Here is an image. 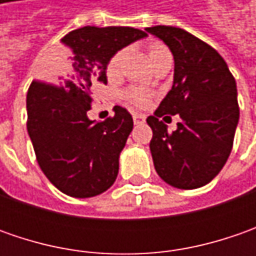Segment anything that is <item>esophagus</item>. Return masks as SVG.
<instances>
[{
	"mask_svg": "<svg viewBox=\"0 0 256 256\" xmlns=\"http://www.w3.org/2000/svg\"><path fill=\"white\" fill-rule=\"evenodd\" d=\"M132 118L135 125H141V124L145 122V120H146V116H145L144 114H134Z\"/></svg>",
	"mask_w": 256,
	"mask_h": 256,
	"instance_id": "esophagus-1",
	"label": "esophagus"
}]
</instances>
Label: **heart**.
Returning <instances> with one entry per match:
<instances>
[{
  "label": "heart",
  "mask_w": 256,
  "mask_h": 256,
  "mask_svg": "<svg viewBox=\"0 0 256 256\" xmlns=\"http://www.w3.org/2000/svg\"><path fill=\"white\" fill-rule=\"evenodd\" d=\"M162 52H168V50L161 44H154L150 48V60H152L154 56L162 54ZM124 64V51H118L111 56V60L106 64V75L108 78H116L118 75L121 74L122 71ZM125 100L130 104H132L135 106H145L146 104L150 102L151 95L150 92H146L142 88H130L126 90L124 94Z\"/></svg>",
  "instance_id": "obj_1"
}]
</instances>
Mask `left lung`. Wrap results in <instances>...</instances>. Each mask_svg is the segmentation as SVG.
Listing matches in <instances>:
<instances>
[{"mask_svg":"<svg viewBox=\"0 0 256 256\" xmlns=\"http://www.w3.org/2000/svg\"><path fill=\"white\" fill-rule=\"evenodd\" d=\"M145 31L174 55L171 91L146 120L152 130L154 166L174 188H201L220 174L231 154L240 121L235 78L211 45L185 30L156 25ZM166 113L182 118L171 134L159 120Z\"/></svg>","mask_w":256,"mask_h":256,"instance_id":"left-lung-1","label":"left lung"}]
</instances>
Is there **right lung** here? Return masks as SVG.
<instances>
[{
  "mask_svg": "<svg viewBox=\"0 0 256 256\" xmlns=\"http://www.w3.org/2000/svg\"><path fill=\"white\" fill-rule=\"evenodd\" d=\"M146 34L131 26H84L61 40L65 56L34 81L26 94V130L38 165L50 182L74 198H91L112 185L120 155L132 131V116L116 106L102 122L91 121V88L106 84L115 52Z\"/></svg>",
  "mask_w": 256,
  "mask_h": 256,
  "instance_id": "obj_1",
  "label": "right lung"
}]
</instances>
